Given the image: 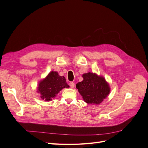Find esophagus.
<instances>
[{
    "label": "esophagus",
    "instance_id": "34e87169",
    "mask_svg": "<svg viewBox=\"0 0 148 148\" xmlns=\"http://www.w3.org/2000/svg\"><path fill=\"white\" fill-rule=\"evenodd\" d=\"M69 85H70V86L71 88H73L74 86H75V83H74L73 82H70V83H69Z\"/></svg>",
    "mask_w": 148,
    "mask_h": 148
}]
</instances>
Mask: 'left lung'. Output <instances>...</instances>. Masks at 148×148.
<instances>
[{"label": "left lung", "instance_id": "8db88e82", "mask_svg": "<svg viewBox=\"0 0 148 148\" xmlns=\"http://www.w3.org/2000/svg\"><path fill=\"white\" fill-rule=\"evenodd\" d=\"M83 80L76 84V88L84 102L99 104L110 93V87L105 78L95 73H84Z\"/></svg>", "mask_w": 148, "mask_h": 148}]
</instances>
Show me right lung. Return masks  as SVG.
Returning a JSON list of instances; mask_svg holds the SVG:
<instances>
[{"mask_svg": "<svg viewBox=\"0 0 148 148\" xmlns=\"http://www.w3.org/2000/svg\"><path fill=\"white\" fill-rule=\"evenodd\" d=\"M65 78L61 77L57 71H52L38 84V92L42 100L50 101L62 89L69 88Z\"/></svg>", "mask_w": 148, "mask_h": 148, "instance_id": "right-lung-1", "label": "right lung"}]
</instances>
